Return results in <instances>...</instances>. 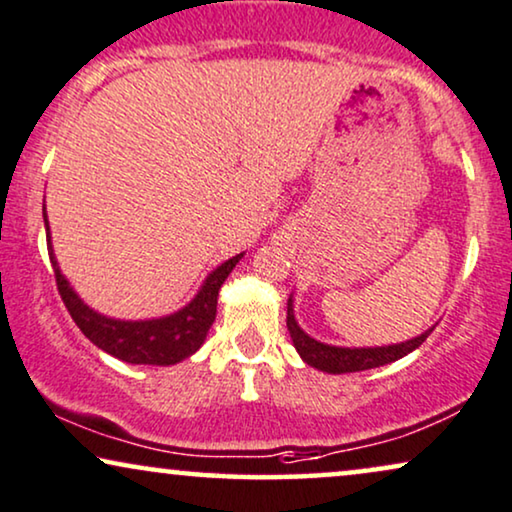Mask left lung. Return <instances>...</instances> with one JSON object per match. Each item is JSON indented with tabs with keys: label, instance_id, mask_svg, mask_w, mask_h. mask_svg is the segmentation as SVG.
<instances>
[{
	"label": "left lung",
	"instance_id": "left-lung-1",
	"mask_svg": "<svg viewBox=\"0 0 512 512\" xmlns=\"http://www.w3.org/2000/svg\"><path fill=\"white\" fill-rule=\"evenodd\" d=\"M287 329L298 355L303 357V362H308L315 369L327 371V374H350V371L383 367V364L400 360V357L409 355L411 350H416L430 336V331H433L430 329L426 334L397 345H381V348H336V345L315 341V338H310L298 327L294 320V308H291V298L287 303Z\"/></svg>",
	"mask_w": 512,
	"mask_h": 512
}]
</instances>
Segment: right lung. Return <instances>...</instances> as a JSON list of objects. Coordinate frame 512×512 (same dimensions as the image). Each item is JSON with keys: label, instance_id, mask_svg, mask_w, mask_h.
I'll return each mask as SVG.
<instances>
[{"label": "right lung", "instance_id": "right-lung-1", "mask_svg": "<svg viewBox=\"0 0 512 512\" xmlns=\"http://www.w3.org/2000/svg\"><path fill=\"white\" fill-rule=\"evenodd\" d=\"M46 228H49V225H46ZM46 242H49V258L53 265V277H56L58 294H61L65 308H68V313L72 320H75L79 331L112 357H119V360L129 364H159V367L181 362L185 357L195 353V350H199V345L207 338L209 327L216 320L218 289H221V284L225 280H228L232 268H235L237 261L242 258V254H237L232 256L230 261L218 265V268L207 277L204 287L199 289L195 301H190L183 310H178V313L162 317V320L119 322L94 313L89 305L79 301V296L70 289L68 280H65L61 270H58L49 235H46Z\"/></svg>", "mask_w": 512, "mask_h": 512}]
</instances>
